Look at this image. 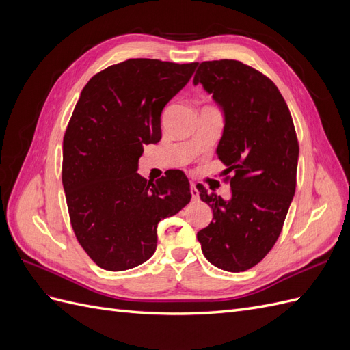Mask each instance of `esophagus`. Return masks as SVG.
I'll return each instance as SVG.
<instances>
[{
    "instance_id": "1",
    "label": "esophagus",
    "mask_w": 350,
    "mask_h": 350,
    "mask_svg": "<svg viewBox=\"0 0 350 350\" xmlns=\"http://www.w3.org/2000/svg\"><path fill=\"white\" fill-rule=\"evenodd\" d=\"M191 197H193V200H198V189H197V187H196V184L194 183H191Z\"/></svg>"
}]
</instances>
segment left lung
Returning a JSON list of instances; mask_svg holds the SVG:
<instances>
[{
    "instance_id": "left-lung-1",
    "label": "left lung",
    "mask_w": 350,
    "mask_h": 350,
    "mask_svg": "<svg viewBox=\"0 0 350 350\" xmlns=\"http://www.w3.org/2000/svg\"><path fill=\"white\" fill-rule=\"evenodd\" d=\"M201 83L225 113L217 157L226 165L232 197L197 184L213 210L197 239L213 266L239 273L258 264L276 243L296 188L299 144L279 89L267 76L237 59L198 64Z\"/></svg>"
}]
</instances>
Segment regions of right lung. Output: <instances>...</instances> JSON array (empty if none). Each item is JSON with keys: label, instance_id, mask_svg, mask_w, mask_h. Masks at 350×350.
<instances>
[{"label": "right lung", "instance_id": "obj_1", "mask_svg": "<svg viewBox=\"0 0 350 350\" xmlns=\"http://www.w3.org/2000/svg\"><path fill=\"white\" fill-rule=\"evenodd\" d=\"M197 64L126 59L94 74L81 90L62 142V185L74 234L100 269L122 271L149 260L159 221L191 200L179 169L156 183L135 171L143 146L161 140L165 105Z\"/></svg>", "mask_w": 350, "mask_h": 350}]
</instances>
